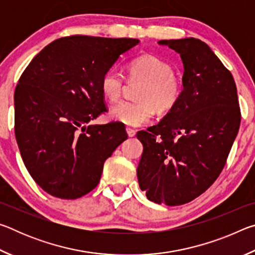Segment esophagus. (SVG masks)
<instances>
[{
	"instance_id": "1",
	"label": "esophagus",
	"mask_w": 255,
	"mask_h": 255,
	"mask_svg": "<svg viewBox=\"0 0 255 255\" xmlns=\"http://www.w3.org/2000/svg\"><path fill=\"white\" fill-rule=\"evenodd\" d=\"M126 131H127L129 137H133V136L136 135V130H135V129H132V128H130V127H127V128H126Z\"/></svg>"
}]
</instances>
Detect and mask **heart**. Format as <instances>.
<instances>
[{"label":"heart","mask_w":255,"mask_h":255,"mask_svg":"<svg viewBox=\"0 0 255 255\" xmlns=\"http://www.w3.org/2000/svg\"><path fill=\"white\" fill-rule=\"evenodd\" d=\"M131 80L143 81L138 91V101H120L111 107L110 117L127 126L138 127L149 122L157 110L166 114L178 105L182 96V80L166 60L146 54L130 60L127 66ZM125 79L122 73L110 68L101 77V91L110 101H116L123 92Z\"/></svg>","instance_id":"obj_1"}]
</instances>
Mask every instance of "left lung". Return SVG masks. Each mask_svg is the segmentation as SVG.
I'll return each instance as SVG.
<instances>
[{
	"instance_id": "left-lung-1",
	"label": "left lung",
	"mask_w": 255,
	"mask_h": 255,
	"mask_svg": "<svg viewBox=\"0 0 255 255\" xmlns=\"http://www.w3.org/2000/svg\"><path fill=\"white\" fill-rule=\"evenodd\" d=\"M158 44L180 54L183 90L161 123L137 132L144 146L137 178L148 200L179 206L199 197L221 174L241 110L232 73L208 45L196 38Z\"/></svg>"
}]
</instances>
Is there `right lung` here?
<instances>
[{
    "label": "right lung",
    "mask_w": 255,
    "mask_h": 255,
    "mask_svg": "<svg viewBox=\"0 0 255 255\" xmlns=\"http://www.w3.org/2000/svg\"><path fill=\"white\" fill-rule=\"evenodd\" d=\"M132 38L75 34L34 56L14 92V131L21 157L49 195L76 199L97 187L103 164L127 139L124 124L88 125L107 111L101 77Z\"/></svg>",
    "instance_id": "1"
}]
</instances>
